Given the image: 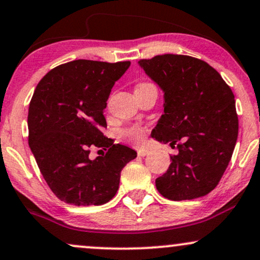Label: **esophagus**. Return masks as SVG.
Wrapping results in <instances>:
<instances>
[{
  "label": "esophagus",
  "instance_id": "obj_1",
  "mask_svg": "<svg viewBox=\"0 0 260 260\" xmlns=\"http://www.w3.org/2000/svg\"><path fill=\"white\" fill-rule=\"evenodd\" d=\"M149 154V150H147V149H140V150H138V156H145V155Z\"/></svg>",
  "mask_w": 260,
  "mask_h": 260
}]
</instances>
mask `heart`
<instances>
[{
	"mask_svg": "<svg viewBox=\"0 0 260 260\" xmlns=\"http://www.w3.org/2000/svg\"><path fill=\"white\" fill-rule=\"evenodd\" d=\"M144 84H148V83H143V84H139V85H144ZM122 136H123L126 139L129 140L131 143H133V144L140 145L143 144L145 140V128L137 127V126L127 128V129H124L123 132H122Z\"/></svg>",
	"mask_w": 260,
	"mask_h": 260,
	"instance_id": "heart-1",
	"label": "heart"
}]
</instances>
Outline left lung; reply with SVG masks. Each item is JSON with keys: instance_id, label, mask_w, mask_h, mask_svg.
Instances as JSON below:
<instances>
[{"instance_id": "8db88e82", "label": "left lung", "mask_w": 260, "mask_h": 260, "mask_svg": "<svg viewBox=\"0 0 260 260\" xmlns=\"http://www.w3.org/2000/svg\"><path fill=\"white\" fill-rule=\"evenodd\" d=\"M164 91V115L151 137L178 149L156 178L170 201L207 196L221 180L237 142L235 95L207 62L184 55H159L138 62Z\"/></svg>"}]
</instances>
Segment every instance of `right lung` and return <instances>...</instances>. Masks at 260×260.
<instances>
[{"mask_svg":"<svg viewBox=\"0 0 260 260\" xmlns=\"http://www.w3.org/2000/svg\"><path fill=\"white\" fill-rule=\"evenodd\" d=\"M129 61L76 59L57 66L39 82L29 104V147L50 189L77 207L105 204L120 186L122 169L136 159L133 149L112 144L101 132L104 109ZM108 149L91 160L90 148Z\"/></svg>","mask_w":260,"mask_h":260,"instance_id":"right-lung-1","label":"right lung"}]
</instances>
